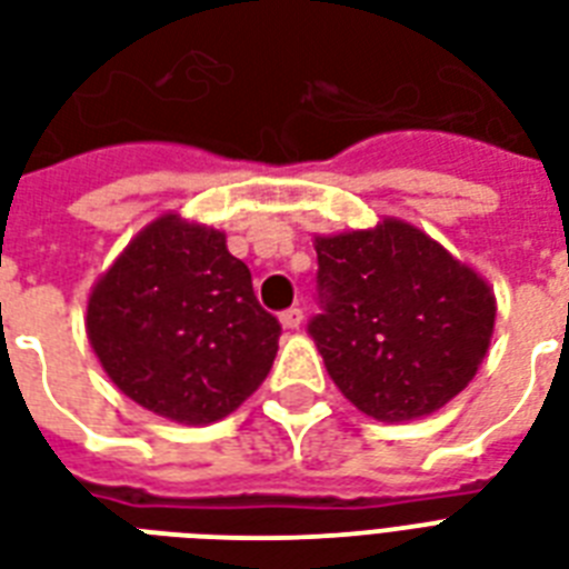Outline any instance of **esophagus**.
<instances>
[{"mask_svg":"<svg viewBox=\"0 0 569 569\" xmlns=\"http://www.w3.org/2000/svg\"><path fill=\"white\" fill-rule=\"evenodd\" d=\"M279 320L284 329H299V326H302V308H288V311H281Z\"/></svg>","mask_w":569,"mask_h":569,"instance_id":"obj_1","label":"esophagus"}]
</instances>
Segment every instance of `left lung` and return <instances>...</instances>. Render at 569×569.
Here are the masks:
<instances>
[{"mask_svg":"<svg viewBox=\"0 0 569 569\" xmlns=\"http://www.w3.org/2000/svg\"><path fill=\"white\" fill-rule=\"evenodd\" d=\"M323 315L308 326L332 382L368 418L433 416L490 350L496 293L412 222L317 234Z\"/></svg>","mask_w":569,"mask_h":569,"instance_id":"left-lung-1","label":"left lung"}]
</instances>
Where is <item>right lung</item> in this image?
Instances as JSON below:
<instances>
[{
    "instance_id": "obj_1",
    "label": "right lung",
    "mask_w": 569,
    "mask_h": 569,
    "mask_svg": "<svg viewBox=\"0 0 569 569\" xmlns=\"http://www.w3.org/2000/svg\"><path fill=\"white\" fill-rule=\"evenodd\" d=\"M86 332L109 380L148 412L213 425L258 391L281 326L224 231L162 213L88 293Z\"/></svg>"
}]
</instances>
